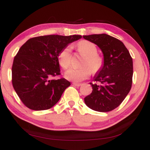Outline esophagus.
<instances>
[{
	"instance_id": "34e87169",
	"label": "esophagus",
	"mask_w": 150,
	"mask_h": 150,
	"mask_svg": "<svg viewBox=\"0 0 150 150\" xmlns=\"http://www.w3.org/2000/svg\"><path fill=\"white\" fill-rule=\"evenodd\" d=\"M73 85L76 86V87H80V86L82 85L81 83H73Z\"/></svg>"
}]
</instances>
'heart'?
<instances>
[{
    "mask_svg": "<svg viewBox=\"0 0 150 150\" xmlns=\"http://www.w3.org/2000/svg\"><path fill=\"white\" fill-rule=\"evenodd\" d=\"M78 49L80 52L86 57L82 63L84 67L81 68H70L65 74V77L67 80L74 82H81L87 79L91 76L92 71L97 72L103 65V59L97 54V47L93 43L83 40L78 44ZM71 47L69 46L65 47L59 52V64L63 69H66L71 64Z\"/></svg>",
    "mask_w": 150,
    "mask_h": 150,
    "instance_id": "obj_1",
    "label": "heart"
}]
</instances>
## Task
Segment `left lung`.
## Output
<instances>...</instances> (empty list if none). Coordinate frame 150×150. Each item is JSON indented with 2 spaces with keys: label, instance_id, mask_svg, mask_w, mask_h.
Here are the masks:
<instances>
[{
  "label": "left lung",
  "instance_id": "8db88e82",
  "mask_svg": "<svg viewBox=\"0 0 150 150\" xmlns=\"http://www.w3.org/2000/svg\"><path fill=\"white\" fill-rule=\"evenodd\" d=\"M97 45L103 53L102 67L90 83L92 92L85 98L88 107L98 112H108L120 105L130 91L133 63L122 42L106 34L83 35Z\"/></svg>",
  "mask_w": 150,
  "mask_h": 150
}]
</instances>
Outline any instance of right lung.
<instances>
[{
  "instance_id": "right-lung-1",
  "label": "right lung",
  "mask_w": 150,
  "mask_h": 150,
  "mask_svg": "<svg viewBox=\"0 0 150 150\" xmlns=\"http://www.w3.org/2000/svg\"><path fill=\"white\" fill-rule=\"evenodd\" d=\"M82 38L74 35H50L26 41L13 59L12 84L16 93L26 107L34 110L52 108L70 85L60 75L59 54L69 44Z\"/></svg>"
}]
</instances>
